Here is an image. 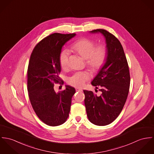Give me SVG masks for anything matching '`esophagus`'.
<instances>
[{"mask_svg": "<svg viewBox=\"0 0 154 154\" xmlns=\"http://www.w3.org/2000/svg\"><path fill=\"white\" fill-rule=\"evenodd\" d=\"M75 90H76V91H83L82 89H81V88H75Z\"/></svg>", "mask_w": 154, "mask_h": 154, "instance_id": "esophagus-1", "label": "esophagus"}]
</instances>
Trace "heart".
<instances>
[{
    "label": "heart",
    "instance_id": "obj_1",
    "mask_svg": "<svg viewBox=\"0 0 154 154\" xmlns=\"http://www.w3.org/2000/svg\"><path fill=\"white\" fill-rule=\"evenodd\" d=\"M94 41L83 38L78 40L72 46V50L86 60V63L91 69H99L104 62L106 51L104 46L96 47ZM69 51L63 50L60 54L59 60L61 67L67 68L69 64ZM89 79L88 75L85 72H76L69 76L67 82L69 85L75 87H83Z\"/></svg>",
    "mask_w": 154,
    "mask_h": 154
}]
</instances>
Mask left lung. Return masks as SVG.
<instances>
[{"mask_svg": "<svg viewBox=\"0 0 154 154\" xmlns=\"http://www.w3.org/2000/svg\"><path fill=\"white\" fill-rule=\"evenodd\" d=\"M90 33L104 36L106 56L104 64L91 83L96 88H100L101 94L84 90L85 104L90 122L105 126L118 117L126 101L131 81L129 69L123 47L113 35L102 29Z\"/></svg>", "mask_w": 154, "mask_h": 154, "instance_id": "1", "label": "left lung"}]
</instances>
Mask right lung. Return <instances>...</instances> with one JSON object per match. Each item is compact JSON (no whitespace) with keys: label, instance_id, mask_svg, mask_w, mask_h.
<instances>
[{"label":"right lung","instance_id":"1","mask_svg":"<svg viewBox=\"0 0 154 154\" xmlns=\"http://www.w3.org/2000/svg\"><path fill=\"white\" fill-rule=\"evenodd\" d=\"M75 35H50L35 46L31 55L27 72L29 100L38 117L49 126L62 125L69 117L75 90L66 85L64 90L56 93L54 85L61 82L59 77L61 49Z\"/></svg>","mask_w":154,"mask_h":154}]
</instances>
